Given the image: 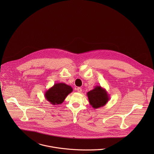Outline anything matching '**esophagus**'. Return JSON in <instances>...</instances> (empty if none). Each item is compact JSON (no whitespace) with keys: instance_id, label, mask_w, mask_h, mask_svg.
I'll list each match as a JSON object with an SVG mask.
<instances>
[{"instance_id":"esophagus-1","label":"esophagus","mask_w":154,"mask_h":154,"mask_svg":"<svg viewBox=\"0 0 154 154\" xmlns=\"http://www.w3.org/2000/svg\"><path fill=\"white\" fill-rule=\"evenodd\" d=\"M77 91H78V92L81 93V92H82V88L78 87V88H77Z\"/></svg>"}]
</instances>
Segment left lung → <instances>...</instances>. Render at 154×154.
I'll list each match as a JSON object with an SVG mask.
<instances>
[{
    "label": "left lung",
    "instance_id": "obj_1",
    "mask_svg": "<svg viewBox=\"0 0 154 154\" xmlns=\"http://www.w3.org/2000/svg\"><path fill=\"white\" fill-rule=\"evenodd\" d=\"M90 105L95 109L104 106L110 99L106 89L96 86L87 94Z\"/></svg>",
    "mask_w": 154,
    "mask_h": 154
}]
</instances>
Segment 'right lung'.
Wrapping results in <instances>:
<instances>
[{
	"mask_svg": "<svg viewBox=\"0 0 154 154\" xmlns=\"http://www.w3.org/2000/svg\"><path fill=\"white\" fill-rule=\"evenodd\" d=\"M72 91V88L66 84L56 83L45 91L44 96L51 104L55 106L62 104L66 97Z\"/></svg>",
	"mask_w": 154,
	"mask_h": 154,
	"instance_id": "right-lung-1",
	"label": "right lung"
}]
</instances>
